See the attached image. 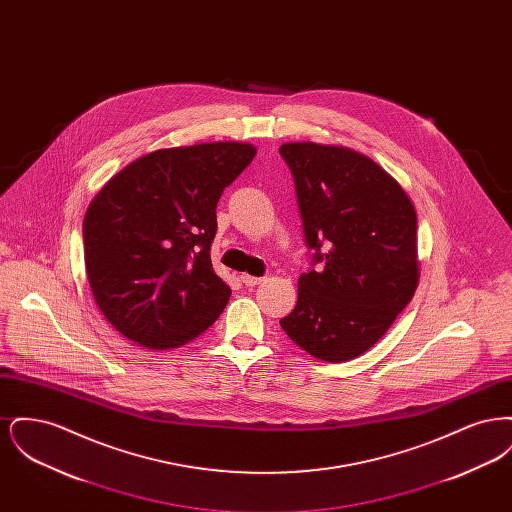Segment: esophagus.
<instances>
[{
  "label": "esophagus",
  "mask_w": 512,
  "mask_h": 512,
  "mask_svg": "<svg viewBox=\"0 0 512 512\" xmlns=\"http://www.w3.org/2000/svg\"><path fill=\"white\" fill-rule=\"evenodd\" d=\"M242 282H244L247 288H255L263 282V278H257V276H249V274H242Z\"/></svg>",
  "instance_id": "34e87169"
}]
</instances>
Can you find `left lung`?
I'll return each instance as SVG.
<instances>
[{
  "label": "left lung",
  "mask_w": 512,
  "mask_h": 512,
  "mask_svg": "<svg viewBox=\"0 0 512 512\" xmlns=\"http://www.w3.org/2000/svg\"><path fill=\"white\" fill-rule=\"evenodd\" d=\"M280 153L292 169L305 240L320 263L299 276L297 305L280 326L309 355L345 363L390 330L418 288L413 201L355 149L288 142Z\"/></svg>",
  "instance_id": "obj_1"
}]
</instances>
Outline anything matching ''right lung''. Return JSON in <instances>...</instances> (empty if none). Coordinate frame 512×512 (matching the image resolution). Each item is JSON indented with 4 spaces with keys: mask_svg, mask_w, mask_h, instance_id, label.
Wrapping results in <instances>:
<instances>
[{
    "mask_svg": "<svg viewBox=\"0 0 512 512\" xmlns=\"http://www.w3.org/2000/svg\"><path fill=\"white\" fill-rule=\"evenodd\" d=\"M257 147L209 142L138 157L92 199L84 217L90 290L111 326L147 349L201 336L230 286L211 263L217 203Z\"/></svg>",
    "mask_w": 512,
    "mask_h": 512,
    "instance_id": "obj_1",
    "label": "right lung"
}]
</instances>
